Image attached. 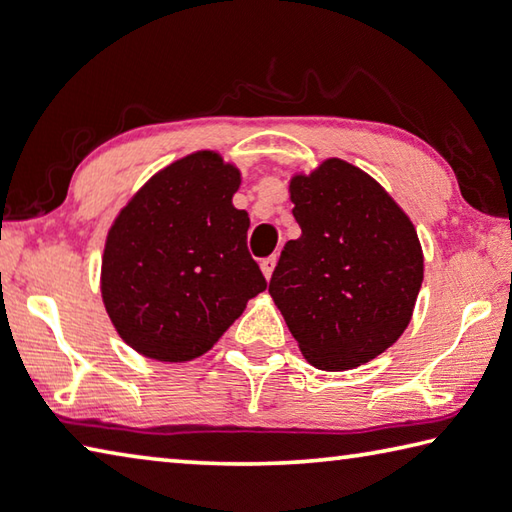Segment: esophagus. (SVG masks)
<instances>
[{
  "label": "esophagus",
  "mask_w": 512,
  "mask_h": 512,
  "mask_svg": "<svg viewBox=\"0 0 512 512\" xmlns=\"http://www.w3.org/2000/svg\"><path fill=\"white\" fill-rule=\"evenodd\" d=\"M276 254L274 256H269V258H263V263H260V269H263V274H265V278L269 281V278H272V272H274V267H276Z\"/></svg>",
  "instance_id": "esophagus-1"
}]
</instances>
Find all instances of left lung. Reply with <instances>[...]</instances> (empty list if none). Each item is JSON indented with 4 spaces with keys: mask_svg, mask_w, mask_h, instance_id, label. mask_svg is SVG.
Segmentation results:
<instances>
[{
    "mask_svg": "<svg viewBox=\"0 0 512 512\" xmlns=\"http://www.w3.org/2000/svg\"><path fill=\"white\" fill-rule=\"evenodd\" d=\"M289 198L301 238L285 243L269 294L314 368H359L410 323L423 283L417 229L379 182L341 158L296 173Z\"/></svg>",
    "mask_w": 512,
    "mask_h": 512,
    "instance_id": "8db88e82",
    "label": "left lung"
}]
</instances>
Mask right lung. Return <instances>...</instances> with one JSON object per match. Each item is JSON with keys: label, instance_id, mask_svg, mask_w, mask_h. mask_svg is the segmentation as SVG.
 <instances>
[{"label": "right lung", "instance_id": "add662e5", "mask_svg": "<svg viewBox=\"0 0 512 512\" xmlns=\"http://www.w3.org/2000/svg\"><path fill=\"white\" fill-rule=\"evenodd\" d=\"M240 171L216 151L171 162L106 234L100 292L120 339L162 363L205 354L267 281L236 209Z\"/></svg>", "mask_w": 512, "mask_h": 512}]
</instances>
